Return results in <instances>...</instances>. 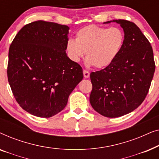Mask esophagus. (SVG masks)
I'll use <instances>...</instances> for the list:
<instances>
[{
	"label": "esophagus",
	"instance_id": "esophagus-1",
	"mask_svg": "<svg viewBox=\"0 0 159 159\" xmlns=\"http://www.w3.org/2000/svg\"><path fill=\"white\" fill-rule=\"evenodd\" d=\"M83 74H84V78H88L89 77H90V72H89L88 70H85V69H84Z\"/></svg>",
	"mask_w": 159,
	"mask_h": 159
}]
</instances>
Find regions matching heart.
<instances>
[{
  "instance_id": "1",
  "label": "heart",
  "mask_w": 159,
  "mask_h": 159,
  "mask_svg": "<svg viewBox=\"0 0 159 159\" xmlns=\"http://www.w3.org/2000/svg\"><path fill=\"white\" fill-rule=\"evenodd\" d=\"M125 41V34L121 28L88 25L78 30L75 40L67 41L66 51L74 62H79L86 53L88 64L102 69L114 62Z\"/></svg>"
}]
</instances>
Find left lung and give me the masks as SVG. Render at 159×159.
<instances>
[{"mask_svg":"<svg viewBox=\"0 0 159 159\" xmlns=\"http://www.w3.org/2000/svg\"><path fill=\"white\" fill-rule=\"evenodd\" d=\"M113 21L123 28L125 45L111 64L90 73L91 106L109 118L129 114L143 103L156 68L151 43L138 26L124 19Z\"/></svg>","mask_w":159,"mask_h":159,"instance_id":"8db88e82","label":"left lung"}]
</instances>
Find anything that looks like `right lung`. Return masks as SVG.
<instances>
[{
	"mask_svg": "<svg viewBox=\"0 0 159 159\" xmlns=\"http://www.w3.org/2000/svg\"><path fill=\"white\" fill-rule=\"evenodd\" d=\"M69 27L38 20L19 30L8 51V80L19 106L48 118L66 106L83 79L81 66L66 56Z\"/></svg>",
	"mask_w": 159,
	"mask_h": 159,
	"instance_id": "obj_1",
	"label": "right lung"
}]
</instances>
